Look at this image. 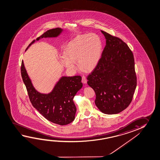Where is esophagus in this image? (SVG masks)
<instances>
[{
	"instance_id": "1",
	"label": "esophagus",
	"mask_w": 160,
	"mask_h": 160,
	"mask_svg": "<svg viewBox=\"0 0 160 160\" xmlns=\"http://www.w3.org/2000/svg\"><path fill=\"white\" fill-rule=\"evenodd\" d=\"M82 83H87V79L86 78V77L85 76H82Z\"/></svg>"
}]
</instances>
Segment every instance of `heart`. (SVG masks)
<instances>
[{
	"mask_svg": "<svg viewBox=\"0 0 160 160\" xmlns=\"http://www.w3.org/2000/svg\"><path fill=\"white\" fill-rule=\"evenodd\" d=\"M102 52V42L96 34L77 36L66 45L61 62L71 71H75L77 63L79 68L84 72L93 70L99 62Z\"/></svg>",
	"mask_w": 160,
	"mask_h": 160,
	"instance_id": "obj_1",
	"label": "heart"
}]
</instances>
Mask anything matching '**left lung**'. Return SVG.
<instances>
[{
    "instance_id": "obj_1",
    "label": "left lung",
    "mask_w": 160,
    "mask_h": 160,
    "mask_svg": "<svg viewBox=\"0 0 160 160\" xmlns=\"http://www.w3.org/2000/svg\"><path fill=\"white\" fill-rule=\"evenodd\" d=\"M101 32L106 45L87 83L95 92L98 108L105 114H117L129 106L136 88L134 57L121 39Z\"/></svg>"
}]
</instances>
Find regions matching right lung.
<instances>
[{
    "label": "right lung",
    "instance_id": "1",
    "mask_svg": "<svg viewBox=\"0 0 160 160\" xmlns=\"http://www.w3.org/2000/svg\"><path fill=\"white\" fill-rule=\"evenodd\" d=\"M63 30L59 28L49 29L36 39L56 37ZM32 41L28 47L33 44ZM21 75L28 92V96L33 106L43 117L51 122L59 125H66L73 121L76 112V107L73 98L81 88L83 84L80 76L62 77L56 84L53 91L48 94H42L34 88L31 79L22 61Z\"/></svg>",
    "mask_w": 160,
    "mask_h": 160
}]
</instances>
